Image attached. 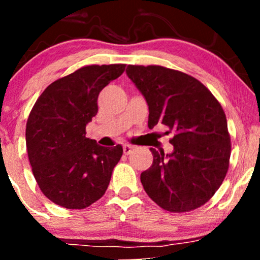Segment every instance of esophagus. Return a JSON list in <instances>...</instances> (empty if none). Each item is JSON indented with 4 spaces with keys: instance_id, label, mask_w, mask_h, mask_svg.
Returning <instances> with one entry per match:
<instances>
[{
    "instance_id": "esophagus-1",
    "label": "esophagus",
    "mask_w": 260,
    "mask_h": 260,
    "mask_svg": "<svg viewBox=\"0 0 260 260\" xmlns=\"http://www.w3.org/2000/svg\"><path fill=\"white\" fill-rule=\"evenodd\" d=\"M132 150H133V147H131V145H128V144L123 145V153L126 155L129 154Z\"/></svg>"
}]
</instances>
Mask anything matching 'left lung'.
<instances>
[{
	"label": "left lung",
	"instance_id": "obj_1",
	"mask_svg": "<svg viewBox=\"0 0 260 260\" xmlns=\"http://www.w3.org/2000/svg\"><path fill=\"white\" fill-rule=\"evenodd\" d=\"M149 106V128L157 123L174 131L171 154L153 153V164L140 182L159 207L186 213L211 198L229 170L231 142L220 103L198 79L162 66L126 70Z\"/></svg>",
	"mask_w": 260,
	"mask_h": 260
}]
</instances>
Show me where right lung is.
<instances>
[{"mask_svg": "<svg viewBox=\"0 0 260 260\" xmlns=\"http://www.w3.org/2000/svg\"><path fill=\"white\" fill-rule=\"evenodd\" d=\"M126 64H91L51 83L26 122L25 142L41 192L67 209H84L105 194L123 149L105 148L85 137L98 113V96Z\"/></svg>", "mask_w": 260, "mask_h": 260, "instance_id": "right-lung-1", "label": "right lung"}]
</instances>
